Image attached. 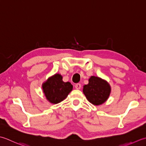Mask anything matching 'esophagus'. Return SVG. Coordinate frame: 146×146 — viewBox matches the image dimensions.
I'll use <instances>...</instances> for the list:
<instances>
[{
	"label": "esophagus",
	"instance_id": "obj_1",
	"mask_svg": "<svg viewBox=\"0 0 146 146\" xmlns=\"http://www.w3.org/2000/svg\"><path fill=\"white\" fill-rule=\"evenodd\" d=\"M75 88L77 90H80L81 88V84H76L75 85Z\"/></svg>",
	"mask_w": 146,
	"mask_h": 146
}]
</instances>
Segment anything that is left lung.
Here are the masks:
<instances>
[{"label":"left lung","instance_id":"obj_1","mask_svg":"<svg viewBox=\"0 0 146 146\" xmlns=\"http://www.w3.org/2000/svg\"><path fill=\"white\" fill-rule=\"evenodd\" d=\"M110 86L106 81L100 77L91 76L89 83L84 86L83 93L89 102L94 105L105 103L110 94Z\"/></svg>","mask_w":146,"mask_h":146}]
</instances>
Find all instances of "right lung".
Instances as JSON below:
<instances>
[{
	"mask_svg": "<svg viewBox=\"0 0 146 146\" xmlns=\"http://www.w3.org/2000/svg\"><path fill=\"white\" fill-rule=\"evenodd\" d=\"M42 88L46 99L50 103L57 104L68 96L73 86L69 82H64L61 75L56 74L43 83Z\"/></svg>",
	"mask_w": 146,
	"mask_h": 146,
	"instance_id": "add662e5",
	"label": "right lung"
}]
</instances>
